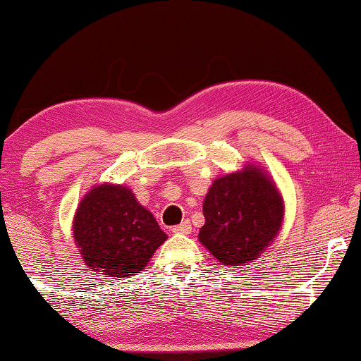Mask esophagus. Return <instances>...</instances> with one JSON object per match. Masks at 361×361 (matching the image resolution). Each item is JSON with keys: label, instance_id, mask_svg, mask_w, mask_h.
<instances>
[{"label": "esophagus", "instance_id": "obj_1", "mask_svg": "<svg viewBox=\"0 0 361 361\" xmlns=\"http://www.w3.org/2000/svg\"><path fill=\"white\" fill-rule=\"evenodd\" d=\"M172 231H174V233H184V235L190 233V231H192V225H190V221H189V220L182 221L180 225H176L174 228H172Z\"/></svg>", "mask_w": 361, "mask_h": 361}]
</instances>
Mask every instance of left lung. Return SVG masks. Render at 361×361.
<instances>
[{"label":"left lung","instance_id":"8db88e82","mask_svg":"<svg viewBox=\"0 0 361 361\" xmlns=\"http://www.w3.org/2000/svg\"><path fill=\"white\" fill-rule=\"evenodd\" d=\"M199 240L220 263L240 266L258 258L281 228L283 200L258 167L214 180L204 202Z\"/></svg>","mask_w":361,"mask_h":361}]
</instances>
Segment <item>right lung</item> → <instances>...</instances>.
<instances>
[{
    "label": "right lung",
    "instance_id": "obj_1",
    "mask_svg": "<svg viewBox=\"0 0 361 361\" xmlns=\"http://www.w3.org/2000/svg\"><path fill=\"white\" fill-rule=\"evenodd\" d=\"M73 238L87 266L103 278L145 269L167 240L154 216L123 185H98L78 205Z\"/></svg>",
    "mask_w": 361,
    "mask_h": 361
}]
</instances>
